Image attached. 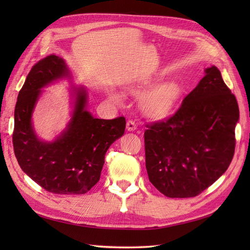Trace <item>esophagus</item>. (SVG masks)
Wrapping results in <instances>:
<instances>
[{
    "label": "esophagus",
    "instance_id": "34e87169",
    "mask_svg": "<svg viewBox=\"0 0 250 250\" xmlns=\"http://www.w3.org/2000/svg\"><path fill=\"white\" fill-rule=\"evenodd\" d=\"M126 130H128L129 132H133L136 130V125L134 121L132 120H129L128 122H126Z\"/></svg>",
    "mask_w": 250,
    "mask_h": 250
}]
</instances>
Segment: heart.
<instances>
[{
  "label": "heart",
  "mask_w": 250,
  "mask_h": 250,
  "mask_svg": "<svg viewBox=\"0 0 250 250\" xmlns=\"http://www.w3.org/2000/svg\"><path fill=\"white\" fill-rule=\"evenodd\" d=\"M161 81L162 79L159 77L150 78L132 87L130 90L132 94L137 97L147 93L142 99L141 107L143 113L149 118H166L175 109L182 98L183 90L177 82L171 81L160 84ZM110 98L116 103L121 102L119 94L111 93Z\"/></svg>",
  "instance_id": "heart-1"
}]
</instances>
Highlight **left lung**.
I'll use <instances>...</instances> for the list:
<instances>
[{"label":"left lung","mask_w":250,"mask_h":250,"mask_svg":"<svg viewBox=\"0 0 250 250\" xmlns=\"http://www.w3.org/2000/svg\"><path fill=\"white\" fill-rule=\"evenodd\" d=\"M166 121L147 125L146 169L168 198H192L213 185L232 161L240 110L216 66Z\"/></svg>","instance_id":"obj_1"}]
</instances>
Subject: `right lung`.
I'll list each match as a JSON object with an SVG mask.
<instances>
[{"instance_id": "add662e5", "label": "right lung", "mask_w": 250, "mask_h": 250, "mask_svg": "<svg viewBox=\"0 0 250 250\" xmlns=\"http://www.w3.org/2000/svg\"><path fill=\"white\" fill-rule=\"evenodd\" d=\"M65 61L50 55L31 68L15 107L13 144L21 169L42 188L56 194H83L99 182L105 153L125 133V118H94L87 110L84 87H71L73 111L52 142L39 139L32 115L43 88L71 78Z\"/></svg>"}]
</instances>
